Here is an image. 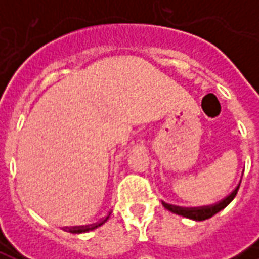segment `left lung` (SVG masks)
<instances>
[{"instance_id": "1", "label": "left lung", "mask_w": 259, "mask_h": 259, "mask_svg": "<svg viewBox=\"0 0 259 259\" xmlns=\"http://www.w3.org/2000/svg\"><path fill=\"white\" fill-rule=\"evenodd\" d=\"M241 182V180H240ZM240 185L234 189L228 197H225L223 200H221L217 204H212V205H205V206H195V208H183V206H176L170 205V204H166V202H162L163 206L168 209V211L174 212L176 215H182V217L189 218V219H194V221H205L208 218L213 217L215 213H218L219 211H222L223 208L226 205H229L232 200H233L237 191H239Z\"/></svg>"}]
</instances>
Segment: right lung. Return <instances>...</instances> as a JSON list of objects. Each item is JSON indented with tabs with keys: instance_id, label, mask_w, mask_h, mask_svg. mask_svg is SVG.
<instances>
[{
	"instance_id": "add662e5",
	"label": "right lung",
	"mask_w": 259,
	"mask_h": 259,
	"mask_svg": "<svg viewBox=\"0 0 259 259\" xmlns=\"http://www.w3.org/2000/svg\"><path fill=\"white\" fill-rule=\"evenodd\" d=\"M107 218H104V219H101L100 222L97 223H93V225H87V226H70V228H64L65 230H68V232H70V233H84V232H89V230H93V229L98 228V226H101L102 223L107 222Z\"/></svg>"
}]
</instances>
